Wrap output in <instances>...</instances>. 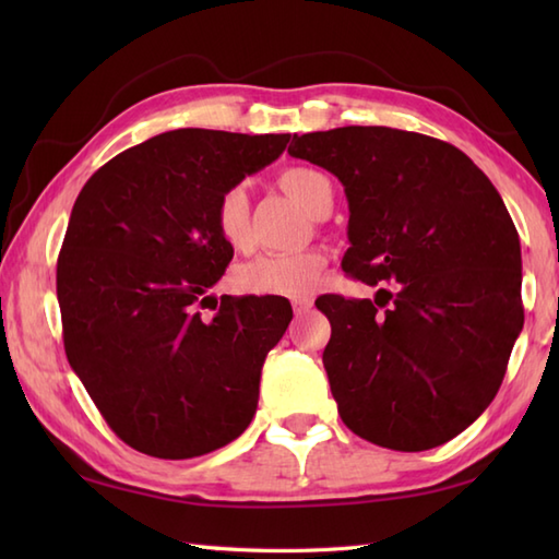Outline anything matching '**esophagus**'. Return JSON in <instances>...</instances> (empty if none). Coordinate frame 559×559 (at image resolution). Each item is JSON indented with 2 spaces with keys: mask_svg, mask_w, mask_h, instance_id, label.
I'll return each mask as SVG.
<instances>
[{
  "mask_svg": "<svg viewBox=\"0 0 559 559\" xmlns=\"http://www.w3.org/2000/svg\"><path fill=\"white\" fill-rule=\"evenodd\" d=\"M310 310H312V300H310V298L293 300V312H295V314H307Z\"/></svg>",
  "mask_w": 559,
  "mask_h": 559,
  "instance_id": "obj_1",
  "label": "esophagus"
}]
</instances>
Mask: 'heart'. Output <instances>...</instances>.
Wrapping results in <instances>:
<instances>
[{
	"instance_id": "heart-1",
	"label": "heart",
	"mask_w": 559,
	"mask_h": 559,
	"mask_svg": "<svg viewBox=\"0 0 559 559\" xmlns=\"http://www.w3.org/2000/svg\"><path fill=\"white\" fill-rule=\"evenodd\" d=\"M281 192L300 204L307 213L319 216L331 199V182L324 173L314 168L281 170L276 177ZM213 225L221 240L235 252L249 247V199L242 185L228 187L213 206ZM326 266V257L317 249L298 254L259 257L249 264L237 266L233 273L235 288L247 295H276V298H305L310 295Z\"/></svg>"
}]
</instances>
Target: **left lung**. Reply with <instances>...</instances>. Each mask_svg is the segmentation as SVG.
Returning a JSON list of instances; mask_svg holds the SVG:
<instances>
[{
  "label": "left lung",
  "instance_id": "8db88e82",
  "mask_svg": "<svg viewBox=\"0 0 559 559\" xmlns=\"http://www.w3.org/2000/svg\"><path fill=\"white\" fill-rule=\"evenodd\" d=\"M293 158L348 199L343 271L374 300L324 295V370L367 442L425 451L490 406L524 326L521 247L500 192L466 153L391 127L293 134Z\"/></svg>",
  "mask_w": 559,
  "mask_h": 559
}]
</instances>
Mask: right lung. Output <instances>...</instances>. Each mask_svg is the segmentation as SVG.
<instances>
[{
	"label": "right lung",
	"instance_id": "obj_1",
	"mask_svg": "<svg viewBox=\"0 0 559 559\" xmlns=\"http://www.w3.org/2000/svg\"><path fill=\"white\" fill-rule=\"evenodd\" d=\"M288 141L175 129L105 163L76 197L57 259L67 360L141 454H209L254 418L261 365L286 334L290 302L223 295L209 322L199 307L233 259L213 206Z\"/></svg>",
	"mask_w": 559,
	"mask_h": 559
}]
</instances>
